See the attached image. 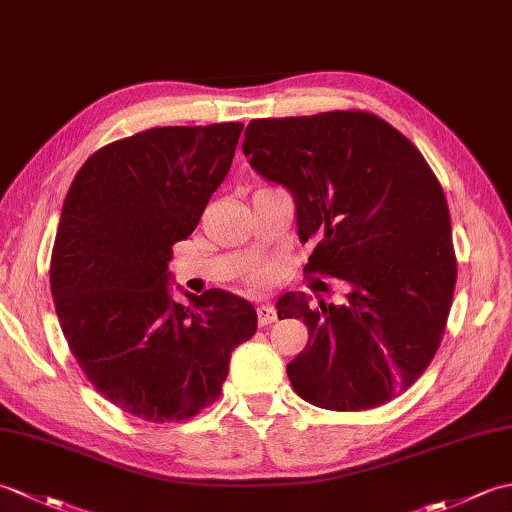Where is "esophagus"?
I'll list each match as a JSON object with an SVG mask.
<instances>
[{"instance_id": "1", "label": "esophagus", "mask_w": 512, "mask_h": 512, "mask_svg": "<svg viewBox=\"0 0 512 512\" xmlns=\"http://www.w3.org/2000/svg\"><path fill=\"white\" fill-rule=\"evenodd\" d=\"M257 319H259V325H270L277 321V310L273 306H268V303H264V306L257 308Z\"/></svg>"}]
</instances>
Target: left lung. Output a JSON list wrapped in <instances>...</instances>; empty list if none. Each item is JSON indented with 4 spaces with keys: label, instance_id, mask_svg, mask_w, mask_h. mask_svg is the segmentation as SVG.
Wrapping results in <instances>:
<instances>
[{
    "label": "left lung",
    "instance_id": "obj_1",
    "mask_svg": "<svg viewBox=\"0 0 512 512\" xmlns=\"http://www.w3.org/2000/svg\"><path fill=\"white\" fill-rule=\"evenodd\" d=\"M259 176L295 200L308 273L343 279L341 306L288 292L279 319L308 325L286 372L314 407L363 411L411 387L436 356L458 277L438 178L398 129L367 112L259 118L244 134Z\"/></svg>",
    "mask_w": 512,
    "mask_h": 512
}]
</instances>
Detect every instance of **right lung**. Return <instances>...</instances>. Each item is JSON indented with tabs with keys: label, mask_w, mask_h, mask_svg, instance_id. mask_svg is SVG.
<instances>
[{
	"label": "right lung",
	"mask_w": 512,
	"mask_h": 512,
	"mask_svg": "<svg viewBox=\"0 0 512 512\" xmlns=\"http://www.w3.org/2000/svg\"><path fill=\"white\" fill-rule=\"evenodd\" d=\"M242 123L154 127L96 151L65 195L50 288L65 341L99 394L147 422L220 398L253 303L213 288L173 299L171 246L187 239L235 156Z\"/></svg>",
	"instance_id": "obj_1"
}]
</instances>
